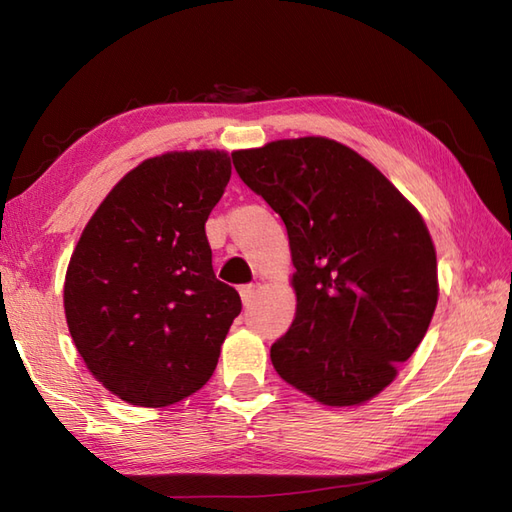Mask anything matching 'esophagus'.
<instances>
[{"label":"esophagus","instance_id":"1","mask_svg":"<svg viewBox=\"0 0 512 512\" xmlns=\"http://www.w3.org/2000/svg\"><path fill=\"white\" fill-rule=\"evenodd\" d=\"M239 295H241V302H243V306H249V304H252L254 295H256V286H254V284H245V286H241V289H239Z\"/></svg>","mask_w":512,"mask_h":512}]
</instances>
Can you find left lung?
I'll use <instances>...</instances> for the list:
<instances>
[{
	"label": "left lung",
	"mask_w": 512,
	"mask_h": 512,
	"mask_svg": "<svg viewBox=\"0 0 512 512\" xmlns=\"http://www.w3.org/2000/svg\"><path fill=\"white\" fill-rule=\"evenodd\" d=\"M232 162L289 234L297 308L271 345L278 376L326 406L371 400L413 356L439 299L419 210L326 136L239 149Z\"/></svg>",
	"instance_id": "left-lung-1"
}]
</instances>
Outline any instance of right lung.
<instances>
[{"label":"right lung","mask_w":512,"mask_h":512,"mask_svg":"<svg viewBox=\"0 0 512 512\" xmlns=\"http://www.w3.org/2000/svg\"><path fill=\"white\" fill-rule=\"evenodd\" d=\"M219 149L143 160L80 236L65 317L84 365L119 400L162 408L213 376L241 297L217 280L206 219L230 182Z\"/></svg>","instance_id":"add662e5"}]
</instances>
